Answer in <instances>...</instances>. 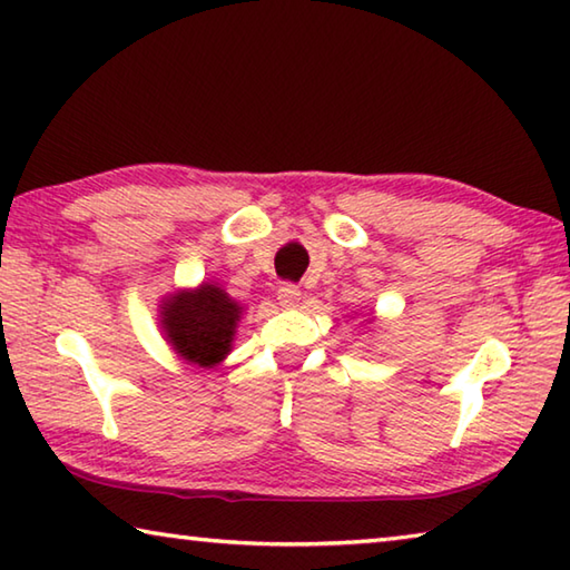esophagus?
<instances>
[{
  "mask_svg": "<svg viewBox=\"0 0 570 570\" xmlns=\"http://www.w3.org/2000/svg\"><path fill=\"white\" fill-rule=\"evenodd\" d=\"M276 298L284 308H294V306H298V301H301V288L296 284H282V286H278V292H276Z\"/></svg>",
  "mask_w": 570,
  "mask_h": 570,
  "instance_id": "1",
  "label": "esophagus"
}]
</instances>
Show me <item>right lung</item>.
I'll return each mask as SVG.
<instances>
[{"label": "right lung", "instance_id": "add662e5", "mask_svg": "<svg viewBox=\"0 0 570 570\" xmlns=\"http://www.w3.org/2000/svg\"><path fill=\"white\" fill-rule=\"evenodd\" d=\"M160 318L167 343L183 361L215 367L232 351L242 306L225 288L205 282L167 296L160 306Z\"/></svg>", "mask_w": 570, "mask_h": 570}]
</instances>
